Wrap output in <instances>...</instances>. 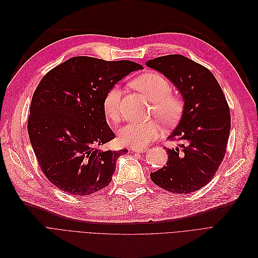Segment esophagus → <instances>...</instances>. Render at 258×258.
Masks as SVG:
<instances>
[{"label":"esophagus","mask_w":258,"mask_h":258,"mask_svg":"<svg viewBox=\"0 0 258 258\" xmlns=\"http://www.w3.org/2000/svg\"><path fill=\"white\" fill-rule=\"evenodd\" d=\"M148 150L149 149L147 148V147H143V148H131L130 149V151H132V152H139V153H144Z\"/></svg>","instance_id":"obj_1"}]
</instances>
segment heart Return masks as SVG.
Masks as SVG:
<instances>
[{"mask_svg": "<svg viewBox=\"0 0 258 258\" xmlns=\"http://www.w3.org/2000/svg\"><path fill=\"white\" fill-rule=\"evenodd\" d=\"M134 86L152 102L153 112L167 125L174 124L183 111L181 97L171 93L170 82L157 72H148L134 81ZM121 88L114 85L110 88L103 100V110L106 117L118 122L121 117ZM161 127L155 120L146 122H130L119 131L118 139L122 145L143 148L158 138Z\"/></svg>", "mask_w": 258, "mask_h": 258, "instance_id": "b5f03b06", "label": "heart"}]
</instances>
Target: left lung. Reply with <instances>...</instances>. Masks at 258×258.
<instances>
[{"label": "left lung", "mask_w": 258, "mask_h": 258, "mask_svg": "<svg viewBox=\"0 0 258 258\" xmlns=\"http://www.w3.org/2000/svg\"><path fill=\"white\" fill-rule=\"evenodd\" d=\"M146 65L162 72L185 100L179 124L168 138L180 144L167 148L166 166L150 177L172 193L194 192L213 178L226 154L231 128L226 96L209 69L183 55L159 56Z\"/></svg>", "instance_id": "left-lung-1"}]
</instances>
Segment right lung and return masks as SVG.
<instances>
[{
    "label": "right lung",
    "mask_w": 258,
    "mask_h": 258,
    "mask_svg": "<svg viewBox=\"0 0 258 258\" xmlns=\"http://www.w3.org/2000/svg\"><path fill=\"white\" fill-rule=\"evenodd\" d=\"M143 67L131 60L75 56L48 71L31 100L28 134L42 172L55 187L89 195L112 180L118 156L100 150L115 138L103 110L106 92Z\"/></svg>",
    "instance_id": "add662e5"
}]
</instances>
